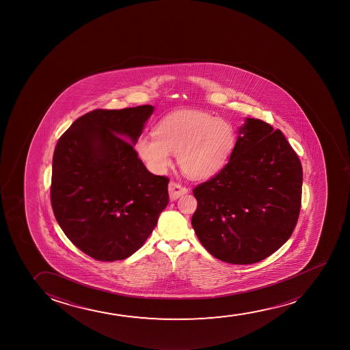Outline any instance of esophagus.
Listing matches in <instances>:
<instances>
[{
  "instance_id": "1",
  "label": "esophagus",
  "mask_w": 350,
  "mask_h": 350,
  "mask_svg": "<svg viewBox=\"0 0 350 350\" xmlns=\"http://www.w3.org/2000/svg\"><path fill=\"white\" fill-rule=\"evenodd\" d=\"M168 191L170 200L174 201L178 199L180 196H185L187 191H188V189H187L186 187L181 186L180 183L172 181L169 183Z\"/></svg>"
}]
</instances>
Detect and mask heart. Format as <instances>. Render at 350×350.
Segmentation results:
<instances>
[{
    "label": "heart",
    "instance_id": "heart-1",
    "mask_svg": "<svg viewBox=\"0 0 350 350\" xmlns=\"http://www.w3.org/2000/svg\"><path fill=\"white\" fill-rule=\"evenodd\" d=\"M237 135L231 122L211 113L181 109L159 120L154 135L139 137L135 152L152 173L162 174L176 154L182 173L196 180L215 176L228 163Z\"/></svg>",
    "mask_w": 350,
    "mask_h": 350
}]
</instances>
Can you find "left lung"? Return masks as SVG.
Returning <instances> with one entry per match:
<instances>
[{
	"label": "left lung",
	"mask_w": 350,
	"mask_h": 350,
	"mask_svg": "<svg viewBox=\"0 0 350 350\" xmlns=\"http://www.w3.org/2000/svg\"><path fill=\"white\" fill-rule=\"evenodd\" d=\"M301 186L300 159L282 132L245 118L228 163L193 191L198 208L191 226L220 261L256 263L293 233Z\"/></svg>",
	"instance_id": "obj_1"
}]
</instances>
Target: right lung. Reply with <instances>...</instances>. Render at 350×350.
Here are the masks:
<instances>
[{
	"mask_svg": "<svg viewBox=\"0 0 350 350\" xmlns=\"http://www.w3.org/2000/svg\"><path fill=\"white\" fill-rule=\"evenodd\" d=\"M154 106L96 109L72 122L52 159L51 204L71 242L98 261L131 256L169 202L167 177L145 168L135 145Z\"/></svg>",
	"mask_w": 350,
	"mask_h": 350,
	"instance_id": "obj_1",
	"label": "right lung"
}]
</instances>
